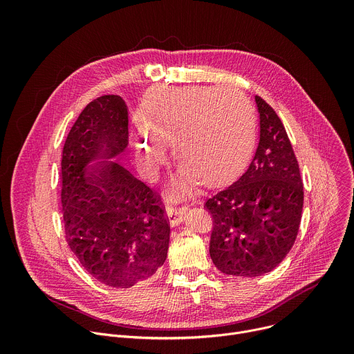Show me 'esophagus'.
Segmentation results:
<instances>
[{"label":"esophagus","mask_w":354,"mask_h":354,"mask_svg":"<svg viewBox=\"0 0 354 354\" xmlns=\"http://www.w3.org/2000/svg\"><path fill=\"white\" fill-rule=\"evenodd\" d=\"M185 213H186V209H174V207H168V209H167V216H168V220H169L171 227L179 225V224L183 221Z\"/></svg>","instance_id":"34e87169"}]
</instances>
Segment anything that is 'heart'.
Instances as JSON below:
<instances>
[{"label":"heart","instance_id":"obj_1","mask_svg":"<svg viewBox=\"0 0 354 354\" xmlns=\"http://www.w3.org/2000/svg\"><path fill=\"white\" fill-rule=\"evenodd\" d=\"M142 134L133 140L138 171L154 179L171 145L180 164L175 189L189 192L200 179L224 185L246 167L255 141V112L231 86L172 88L149 97L140 112Z\"/></svg>","mask_w":354,"mask_h":354}]
</instances>
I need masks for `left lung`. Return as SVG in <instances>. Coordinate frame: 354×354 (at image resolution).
Here are the masks:
<instances>
[{
  "mask_svg": "<svg viewBox=\"0 0 354 354\" xmlns=\"http://www.w3.org/2000/svg\"><path fill=\"white\" fill-rule=\"evenodd\" d=\"M259 144L248 169L206 201L213 216L210 257L230 276L258 277L281 263L298 234L304 189L277 113L261 96Z\"/></svg>",
  "mask_w": 354,
  "mask_h": 354,
  "instance_id": "left-lung-1",
  "label": "left lung"
}]
</instances>
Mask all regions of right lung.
I'll use <instances>...</instances> for the list:
<instances>
[{"label": "right lung", "mask_w": 354, "mask_h": 354, "mask_svg": "<svg viewBox=\"0 0 354 354\" xmlns=\"http://www.w3.org/2000/svg\"><path fill=\"white\" fill-rule=\"evenodd\" d=\"M127 144V105L119 95H104L78 116L62 158L68 246L92 277L118 288L157 273L167 261L171 234L160 196L112 162Z\"/></svg>", "instance_id": "right-lung-1"}]
</instances>
